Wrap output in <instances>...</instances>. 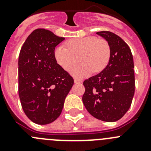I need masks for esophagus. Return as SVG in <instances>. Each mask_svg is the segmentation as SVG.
Masks as SVG:
<instances>
[{"label": "esophagus", "instance_id": "1", "mask_svg": "<svg viewBox=\"0 0 151 151\" xmlns=\"http://www.w3.org/2000/svg\"><path fill=\"white\" fill-rule=\"evenodd\" d=\"M81 82H82V81H81V80L76 79V78H75V79H74V83L79 84V83H81Z\"/></svg>", "mask_w": 151, "mask_h": 151}]
</instances>
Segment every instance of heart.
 Here are the masks:
<instances>
[{
	"label": "heart",
	"mask_w": 151,
	"mask_h": 151,
	"mask_svg": "<svg viewBox=\"0 0 151 151\" xmlns=\"http://www.w3.org/2000/svg\"><path fill=\"white\" fill-rule=\"evenodd\" d=\"M67 46H57L54 50V58L60 66L69 71L76 62L75 57L80 54V61L83 63L70 70V73L77 78H85L94 70L102 71L110 60L108 45L96 37L70 39L67 41Z\"/></svg>",
	"instance_id": "1"
}]
</instances>
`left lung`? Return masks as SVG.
Instances as JSON below:
<instances>
[{
	"instance_id": "1",
	"label": "left lung",
	"mask_w": 151,
	"mask_h": 151,
	"mask_svg": "<svg viewBox=\"0 0 151 151\" xmlns=\"http://www.w3.org/2000/svg\"><path fill=\"white\" fill-rule=\"evenodd\" d=\"M108 42L110 60L100 73L85 80L82 101L91 115L104 122L120 119L130 108L134 94V61L129 47L117 35L97 32Z\"/></svg>"
}]
</instances>
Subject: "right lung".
<instances>
[{
  "label": "right lung",
  "mask_w": 151,
  "mask_h": 151,
  "mask_svg": "<svg viewBox=\"0 0 151 151\" xmlns=\"http://www.w3.org/2000/svg\"><path fill=\"white\" fill-rule=\"evenodd\" d=\"M65 39L49 30L35 29L21 48L18 61L19 95L31 121L46 125L60 115L74 81L54 58L57 45Z\"/></svg>",
  "instance_id": "right-lung-1"
}]
</instances>
